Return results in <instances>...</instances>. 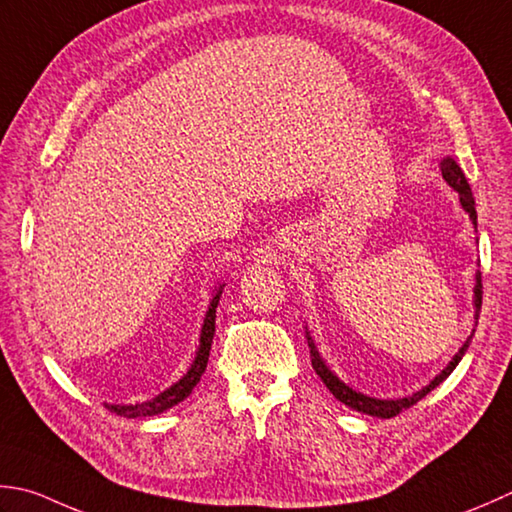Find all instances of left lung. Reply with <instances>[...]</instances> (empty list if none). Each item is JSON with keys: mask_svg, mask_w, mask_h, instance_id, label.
<instances>
[{"mask_svg": "<svg viewBox=\"0 0 512 512\" xmlns=\"http://www.w3.org/2000/svg\"><path fill=\"white\" fill-rule=\"evenodd\" d=\"M442 177L446 179V184L457 190L459 193V204H462V208L468 213L470 222H473V226L477 228V210H475V197H473V190H470L468 182H466V175L464 170L459 168V164L455 162L453 157H444L442 159ZM473 308H475V326H477V319H479V310H482V273L477 270L475 275V288H473ZM473 335H475V328H473ZM473 335H470L464 346L457 350V355L450 359L448 366L442 370V373L435 375L433 379H430V384L424 386L422 390H417V393L408 395V397H399V399H379V397H370V395H364L359 393V390L350 388L348 384H344L342 379H339L333 370H330L324 362V357L319 355V350L313 342V337H310L308 328H306V339H308V348H310V362H313V368L315 373L319 375V379L326 384V388L330 390V393L335 395V399H339V402L346 404L348 408L357 410V413H364V415H370V417H382V419H390L402 413V410L410 408L413 404H417L419 399L426 397L430 390H435L439 384L444 382V379L453 373V370L457 368V364L462 362V357L466 355V350L470 346V339H473Z\"/></svg>", "mask_w": 512, "mask_h": 512, "instance_id": "left-lung-1", "label": "left lung"}]
</instances>
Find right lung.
I'll use <instances>...</instances> for the list:
<instances>
[{
  "label": "right lung",
  "mask_w": 512,
  "mask_h": 512,
  "mask_svg": "<svg viewBox=\"0 0 512 512\" xmlns=\"http://www.w3.org/2000/svg\"><path fill=\"white\" fill-rule=\"evenodd\" d=\"M224 286H226L224 282L215 286L213 299H210L206 317H204V324H202V333H199V346L195 350V359H193V364H190V368L186 370V375L170 388H166L164 393H159L153 399H148V402H142V404H106L110 413H117V415L128 417V419L153 417V415H159V413H166L168 408H173L179 402H184V399L190 393H193V388L199 384V379H202L206 364H208L210 346H213V335H215V317H217L215 313H217V304H219V297H222Z\"/></svg>",
  "instance_id": "obj_1"
}]
</instances>
